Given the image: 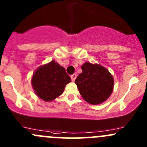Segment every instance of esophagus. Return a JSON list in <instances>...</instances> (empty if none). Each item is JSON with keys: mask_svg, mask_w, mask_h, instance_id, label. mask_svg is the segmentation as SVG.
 I'll use <instances>...</instances> for the list:
<instances>
[{"mask_svg": "<svg viewBox=\"0 0 147 147\" xmlns=\"http://www.w3.org/2000/svg\"><path fill=\"white\" fill-rule=\"evenodd\" d=\"M76 78H77L76 74H73V75H71V79H72V80L73 81V82L75 80V79H76Z\"/></svg>", "mask_w": 147, "mask_h": 147, "instance_id": "34e87169", "label": "esophagus"}]
</instances>
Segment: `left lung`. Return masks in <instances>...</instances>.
<instances>
[{"instance_id":"8db88e82","label":"left lung","mask_w":147,"mask_h":147,"mask_svg":"<svg viewBox=\"0 0 147 147\" xmlns=\"http://www.w3.org/2000/svg\"><path fill=\"white\" fill-rule=\"evenodd\" d=\"M75 84L82 98L91 105L106 101L113 91L114 78L107 69L98 64L84 63Z\"/></svg>"}]
</instances>
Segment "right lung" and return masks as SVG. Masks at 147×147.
<instances>
[{"instance_id":"right-lung-1","label":"right lung","mask_w":147,"mask_h":147,"mask_svg":"<svg viewBox=\"0 0 147 147\" xmlns=\"http://www.w3.org/2000/svg\"><path fill=\"white\" fill-rule=\"evenodd\" d=\"M71 78L65 68L55 60L38 67L34 72L31 83L35 94L46 102L54 100L63 94Z\"/></svg>"}]
</instances>
